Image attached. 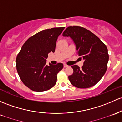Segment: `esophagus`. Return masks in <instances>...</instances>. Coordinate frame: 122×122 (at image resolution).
Here are the masks:
<instances>
[{"instance_id":"obj_1","label":"esophagus","mask_w":122,"mask_h":122,"mask_svg":"<svg viewBox=\"0 0 122 122\" xmlns=\"http://www.w3.org/2000/svg\"><path fill=\"white\" fill-rule=\"evenodd\" d=\"M68 65H66V64H64V68H66V67H68Z\"/></svg>"}]
</instances>
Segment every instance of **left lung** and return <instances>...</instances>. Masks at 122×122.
Instances as JSON below:
<instances>
[{
    "label": "left lung",
    "instance_id": "obj_1",
    "mask_svg": "<svg viewBox=\"0 0 122 122\" xmlns=\"http://www.w3.org/2000/svg\"><path fill=\"white\" fill-rule=\"evenodd\" d=\"M62 36L72 39L77 54L84 60L81 68L76 65L71 66L73 73L68 76L70 82L80 89H86L96 85L107 69L109 55L106 45L96 35L81 26H69Z\"/></svg>",
    "mask_w": 122,
    "mask_h": 122
}]
</instances>
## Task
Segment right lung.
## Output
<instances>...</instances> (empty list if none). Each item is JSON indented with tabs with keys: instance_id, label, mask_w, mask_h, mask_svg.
Listing matches in <instances>:
<instances>
[{
	"instance_id": "right-lung-1",
	"label": "right lung",
	"mask_w": 122,
	"mask_h": 122,
	"mask_svg": "<svg viewBox=\"0 0 122 122\" xmlns=\"http://www.w3.org/2000/svg\"><path fill=\"white\" fill-rule=\"evenodd\" d=\"M65 27L45 29L30 37L24 44L16 58V68L20 79L34 92L50 89L57 82V73L63 64H46L48 54L55 51L57 38Z\"/></svg>"
}]
</instances>
